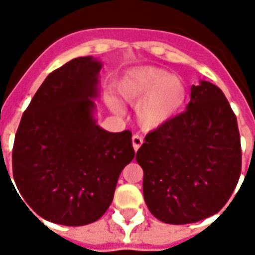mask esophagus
I'll return each mask as SVG.
<instances>
[{
  "label": "esophagus",
  "instance_id": "1",
  "mask_svg": "<svg viewBox=\"0 0 255 255\" xmlns=\"http://www.w3.org/2000/svg\"><path fill=\"white\" fill-rule=\"evenodd\" d=\"M142 142H144V138L141 137L140 134H133V136H132V145H133L134 151H137L138 149H140Z\"/></svg>",
  "mask_w": 255,
  "mask_h": 255
}]
</instances>
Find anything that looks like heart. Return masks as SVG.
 I'll return each mask as SVG.
<instances>
[{
    "label": "heart",
    "instance_id": "obj_1",
    "mask_svg": "<svg viewBox=\"0 0 255 255\" xmlns=\"http://www.w3.org/2000/svg\"><path fill=\"white\" fill-rule=\"evenodd\" d=\"M124 102L137 105L136 117L144 129H155L170 122L185 101V85L179 76L153 66L132 68L117 87ZM117 113L122 109L117 101H109Z\"/></svg>",
    "mask_w": 255,
    "mask_h": 255
}]
</instances>
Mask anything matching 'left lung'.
Segmentation results:
<instances>
[{"label": "left lung", "instance_id": "obj_1", "mask_svg": "<svg viewBox=\"0 0 255 255\" xmlns=\"http://www.w3.org/2000/svg\"><path fill=\"white\" fill-rule=\"evenodd\" d=\"M144 200L160 222L194 223L227 204L241 174L237 119L217 85L190 88L187 110L146 134L136 154Z\"/></svg>", "mask_w": 255, "mask_h": 255}]
</instances>
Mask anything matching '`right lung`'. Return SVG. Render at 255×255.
<instances>
[{
    "label": "right lung",
    "instance_id": "1",
    "mask_svg": "<svg viewBox=\"0 0 255 255\" xmlns=\"http://www.w3.org/2000/svg\"><path fill=\"white\" fill-rule=\"evenodd\" d=\"M101 68V61L80 57L49 74L15 134V184L25 206L51 223L100 219L134 157L131 132H108L96 121Z\"/></svg>",
    "mask_w": 255,
    "mask_h": 255
}]
</instances>
